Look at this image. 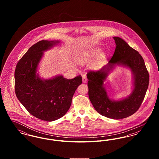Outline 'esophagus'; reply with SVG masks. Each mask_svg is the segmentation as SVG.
Returning <instances> with one entry per match:
<instances>
[{
	"label": "esophagus",
	"instance_id": "1",
	"mask_svg": "<svg viewBox=\"0 0 159 159\" xmlns=\"http://www.w3.org/2000/svg\"><path fill=\"white\" fill-rule=\"evenodd\" d=\"M82 80H83V82L84 83L87 82V78L84 75H82Z\"/></svg>",
	"mask_w": 159,
	"mask_h": 159
}]
</instances>
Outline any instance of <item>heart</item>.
Here are the masks:
<instances>
[{
    "instance_id": "b5f03b06",
    "label": "heart",
    "mask_w": 159,
    "mask_h": 159,
    "mask_svg": "<svg viewBox=\"0 0 159 159\" xmlns=\"http://www.w3.org/2000/svg\"><path fill=\"white\" fill-rule=\"evenodd\" d=\"M99 51V49H94L92 50L86 51L84 52L81 53L80 55H79L77 57L76 61L79 63H83V62L89 61L93 59L98 55ZM100 60V58L98 60Z\"/></svg>"
}]
</instances>
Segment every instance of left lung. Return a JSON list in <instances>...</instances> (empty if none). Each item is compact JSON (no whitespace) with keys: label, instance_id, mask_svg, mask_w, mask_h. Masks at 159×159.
Returning <instances> with one entry per match:
<instances>
[{"label":"left lung","instance_id":"obj_1","mask_svg":"<svg viewBox=\"0 0 159 159\" xmlns=\"http://www.w3.org/2000/svg\"><path fill=\"white\" fill-rule=\"evenodd\" d=\"M116 49L111 60L101 70L87 74L89 98L95 110L113 119H121L132 115L144 100L149 84V74L142 56L123 39L113 37ZM117 66L129 68L132 73L131 93L125 98L115 100L109 97L106 81Z\"/></svg>","mask_w":159,"mask_h":159}]
</instances>
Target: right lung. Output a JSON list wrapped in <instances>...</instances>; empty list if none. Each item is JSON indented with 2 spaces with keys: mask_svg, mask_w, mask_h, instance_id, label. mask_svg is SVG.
<instances>
[{
  "mask_svg": "<svg viewBox=\"0 0 159 159\" xmlns=\"http://www.w3.org/2000/svg\"><path fill=\"white\" fill-rule=\"evenodd\" d=\"M60 40H41L33 45L18 61L15 71V94L26 110L38 119L56 120L68 111L73 96L82 78L67 79L60 75L45 79L38 72L44 52Z\"/></svg>",
  "mask_w": 159,
  "mask_h": 159,
  "instance_id": "1",
  "label": "right lung"
}]
</instances>
